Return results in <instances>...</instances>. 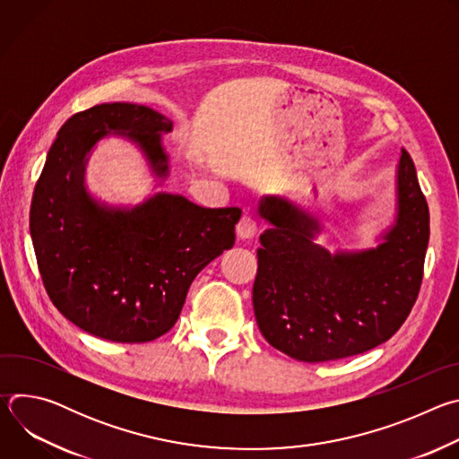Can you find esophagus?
<instances>
[{"instance_id":"esophagus-1","label":"esophagus","mask_w":459,"mask_h":459,"mask_svg":"<svg viewBox=\"0 0 459 459\" xmlns=\"http://www.w3.org/2000/svg\"><path fill=\"white\" fill-rule=\"evenodd\" d=\"M255 229H257V223L255 220L250 216V214H243L241 220L238 221V227H236V232H238V238L241 239H248L255 234Z\"/></svg>"}]
</instances>
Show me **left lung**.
<instances>
[{
  "label": "left lung",
  "instance_id": "left-lung-1",
  "mask_svg": "<svg viewBox=\"0 0 459 459\" xmlns=\"http://www.w3.org/2000/svg\"><path fill=\"white\" fill-rule=\"evenodd\" d=\"M252 305L261 334L287 356L321 363L363 354L398 333L423 280L429 205L411 154L398 167V220L377 248L329 254L316 218L276 195L259 202Z\"/></svg>",
  "mask_w": 459,
  "mask_h": 459
}]
</instances>
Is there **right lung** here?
Masks as SVG:
<instances>
[{"label":"right lung","mask_w":459,"mask_h":459,"mask_svg":"<svg viewBox=\"0 0 459 459\" xmlns=\"http://www.w3.org/2000/svg\"><path fill=\"white\" fill-rule=\"evenodd\" d=\"M163 114L101 103L67 119L52 143L30 205L38 269L54 307L82 331L117 343L169 333L194 278L236 239L238 207L204 209L158 194L133 211H110L83 188L85 154L107 133H126L167 172Z\"/></svg>","instance_id":"1"}]
</instances>
